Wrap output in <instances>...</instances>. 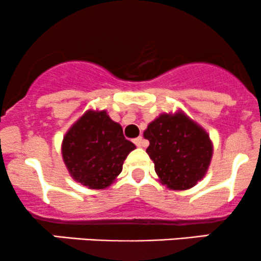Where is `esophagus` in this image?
<instances>
[{
    "instance_id": "1",
    "label": "esophagus",
    "mask_w": 261,
    "mask_h": 261,
    "mask_svg": "<svg viewBox=\"0 0 261 261\" xmlns=\"http://www.w3.org/2000/svg\"><path fill=\"white\" fill-rule=\"evenodd\" d=\"M134 143L137 146V147H145V146H146L145 141H143V139L141 136L137 137V139H135L134 140Z\"/></svg>"
}]
</instances>
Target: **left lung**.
I'll use <instances>...</instances> for the list:
<instances>
[{
    "mask_svg": "<svg viewBox=\"0 0 261 261\" xmlns=\"http://www.w3.org/2000/svg\"><path fill=\"white\" fill-rule=\"evenodd\" d=\"M143 137L158 179L170 190H188L207 173L214 153L207 131L182 110L163 113L148 124Z\"/></svg>",
    "mask_w": 261,
    "mask_h": 261,
    "instance_id": "left-lung-1",
    "label": "left lung"
}]
</instances>
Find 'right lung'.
I'll use <instances>...</instances> for the list:
<instances>
[{
  "mask_svg": "<svg viewBox=\"0 0 261 261\" xmlns=\"http://www.w3.org/2000/svg\"><path fill=\"white\" fill-rule=\"evenodd\" d=\"M135 148L107 110L89 109L65 134L61 153L73 180L88 189H107Z\"/></svg>",
  "mask_w": 261,
  "mask_h": 261,
  "instance_id": "obj_1",
  "label": "right lung"
}]
</instances>
